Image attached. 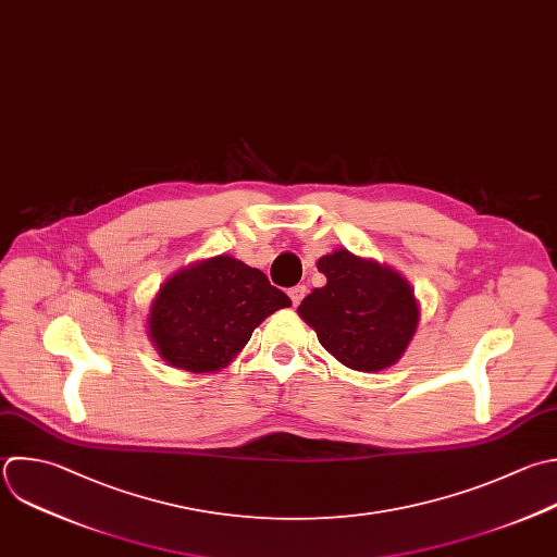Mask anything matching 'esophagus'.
<instances>
[{
	"label": "esophagus",
	"mask_w": 557,
	"mask_h": 557,
	"mask_svg": "<svg viewBox=\"0 0 557 557\" xmlns=\"http://www.w3.org/2000/svg\"><path fill=\"white\" fill-rule=\"evenodd\" d=\"M287 294H289V298H292L294 307H298V305H300V300H302V298H305V294H307V287H305V285H296V287H292Z\"/></svg>",
	"instance_id": "obj_1"
}]
</instances>
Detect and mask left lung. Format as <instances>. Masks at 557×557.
<instances>
[{
    "mask_svg": "<svg viewBox=\"0 0 557 557\" xmlns=\"http://www.w3.org/2000/svg\"><path fill=\"white\" fill-rule=\"evenodd\" d=\"M326 285L298 307L320 344L346 368L379 372L407 350L420 320L411 285L392 268L339 248L318 259Z\"/></svg>",
    "mask_w": 557,
    "mask_h": 557,
    "instance_id": "1",
    "label": "left lung"
}]
</instances>
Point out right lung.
<instances>
[{
    "instance_id": "add662e5",
    "label": "right lung",
    "mask_w": 557,
    "mask_h": 557,
    "mask_svg": "<svg viewBox=\"0 0 557 557\" xmlns=\"http://www.w3.org/2000/svg\"><path fill=\"white\" fill-rule=\"evenodd\" d=\"M289 305L261 270L220 255L178 270L161 285L148 333L170 366L215 372L242 352L268 315Z\"/></svg>"
}]
</instances>
